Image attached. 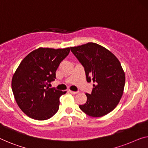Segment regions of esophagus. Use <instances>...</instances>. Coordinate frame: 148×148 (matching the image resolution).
<instances>
[{"label": "esophagus", "instance_id": "esophagus-1", "mask_svg": "<svg viewBox=\"0 0 148 148\" xmlns=\"http://www.w3.org/2000/svg\"><path fill=\"white\" fill-rule=\"evenodd\" d=\"M69 92L71 93V94H72V95H75V94H77V92H75V91H72V90H69Z\"/></svg>", "mask_w": 148, "mask_h": 148}]
</instances>
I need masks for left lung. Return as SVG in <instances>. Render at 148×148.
Returning a JSON list of instances; mask_svg holds the SVG:
<instances>
[{
    "label": "left lung",
    "instance_id": "1",
    "mask_svg": "<svg viewBox=\"0 0 148 148\" xmlns=\"http://www.w3.org/2000/svg\"><path fill=\"white\" fill-rule=\"evenodd\" d=\"M71 51L83 65L87 82L92 81L87 102L81 110L92 117H101L116 108L124 93L125 73L112 52L95 43L71 47Z\"/></svg>",
    "mask_w": 148,
    "mask_h": 148
}]
</instances>
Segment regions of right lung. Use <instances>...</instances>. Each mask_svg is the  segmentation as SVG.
<instances>
[{"label":"right lung","mask_w":148,"mask_h":148,"mask_svg":"<svg viewBox=\"0 0 148 148\" xmlns=\"http://www.w3.org/2000/svg\"><path fill=\"white\" fill-rule=\"evenodd\" d=\"M70 47H39L20 63L12 79L16 102L22 112L38 120L50 119L60 107V97L66 91L47 87L55 81L56 70L66 58Z\"/></svg>","instance_id":"obj_1"}]
</instances>
